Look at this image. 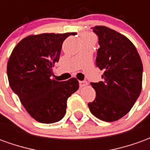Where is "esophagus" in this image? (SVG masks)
<instances>
[{"label": "esophagus", "mask_w": 150, "mask_h": 150, "mask_svg": "<svg viewBox=\"0 0 150 150\" xmlns=\"http://www.w3.org/2000/svg\"><path fill=\"white\" fill-rule=\"evenodd\" d=\"M88 85V83L86 81H79V87L80 88H83L85 86Z\"/></svg>", "instance_id": "1"}]
</instances>
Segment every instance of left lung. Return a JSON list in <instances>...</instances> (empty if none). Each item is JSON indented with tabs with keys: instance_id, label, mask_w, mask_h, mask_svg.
<instances>
[{
	"instance_id": "1",
	"label": "left lung",
	"mask_w": 150,
	"mask_h": 150,
	"mask_svg": "<svg viewBox=\"0 0 150 150\" xmlns=\"http://www.w3.org/2000/svg\"><path fill=\"white\" fill-rule=\"evenodd\" d=\"M92 29L100 44L96 65L104 72L103 81L91 83L96 95L88 108L96 117L112 122L125 116L141 94L143 66L128 38L104 25Z\"/></svg>"
}]
</instances>
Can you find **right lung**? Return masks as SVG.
<instances>
[{
    "label": "right lung",
    "mask_w": 150,
    "mask_h": 150,
    "mask_svg": "<svg viewBox=\"0 0 150 150\" xmlns=\"http://www.w3.org/2000/svg\"><path fill=\"white\" fill-rule=\"evenodd\" d=\"M71 34L29 35L17 44L9 56L7 75L10 88L27 112L40 123L52 124L62 120L67 99L79 87L75 78L67 81L51 78L62 42Z\"/></svg>",
    "instance_id": "obj_1"
}]
</instances>
